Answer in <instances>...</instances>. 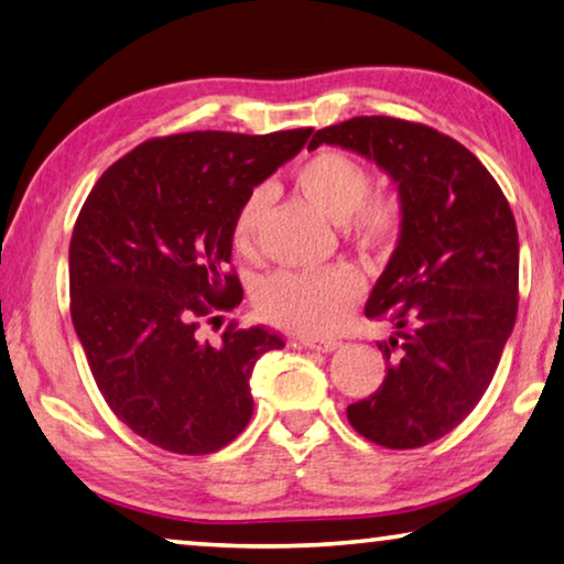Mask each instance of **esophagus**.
Here are the masks:
<instances>
[{
	"label": "esophagus",
	"instance_id": "obj_1",
	"mask_svg": "<svg viewBox=\"0 0 564 564\" xmlns=\"http://www.w3.org/2000/svg\"><path fill=\"white\" fill-rule=\"evenodd\" d=\"M291 344L299 348H311V351H321V354H330L341 346V341H330V338L328 341H318V338H293Z\"/></svg>",
	"mask_w": 564,
	"mask_h": 564
}]
</instances>
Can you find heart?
<instances>
[{"label": "heart", "instance_id": "1", "mask_svg": "<svg viewBox=\"0 0 564 564\" xmlns=\"http://www.w3.org/2000/svg\"><path fill=\"white\" fill-rule=\"evenodd\" d=\"M293 187L311 208L330 223H344L346 234L364 248L391 243L399 230V210L391 200H366L371 175L359 160L321 150L293 170ZM268 198L253 191L240 203L234 220V246L253 253L265 220ZM361 296L359 275L348 268H328L318 273H273L258 285L256 308L271 324L303 336H328L341 328Z\"/></svg>", "mask_w": 564, "mask_h": 564}]
</instances>
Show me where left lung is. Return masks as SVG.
<instances>
[{
    "instance_id": "1",
    "label": "left lung",
    "mask_w": 564,
    "mask_h": 564,
    "mask_svg": "<svg viewBox=\"0 0 564 564\" xmlns=\"http://www.w3.org/2000/svg\"><path fill=\"white\" fill-rule=\"evenodd\" d=\"M324 142L399 187V243L366 303L397 328L379 344L387 377L346 416L373 444L416 449L459 426L495 377L517 318V223L489 170L429 124L364 115L316 130L308 150Z\"/></svg>"
}]
</instances>
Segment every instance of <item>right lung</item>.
<instances>
[{
    "label": "right lung",
    "mask_w": 564,
    "mask_h": 564,
    "mask_svg": "<svg viewBox=\"0 0 564 564\" xmlns=\"http://www.w3.org/2000/svg\"><path fill=\"white\" fill-rule=\"evenodd\" d=\"M311 128L155 138L105 170L69 240V311L107 406L150 444L218 452L253 414L250 373L283 338L263 326L203 341L200 321L243 301L228 271L234 220Z\"/></svg>",
    "instance_id": "add662e5"
}]
</instances>
